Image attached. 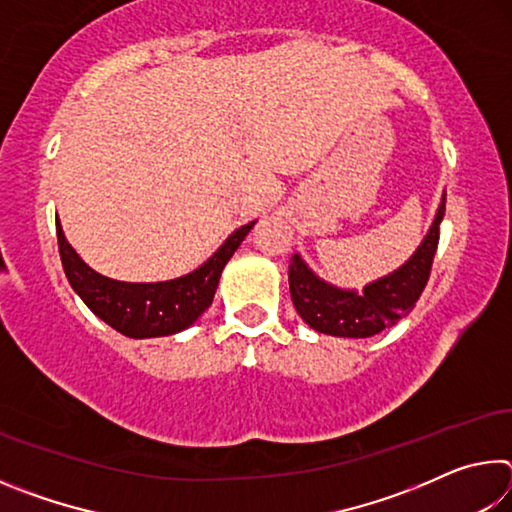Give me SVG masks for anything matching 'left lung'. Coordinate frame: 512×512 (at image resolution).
I'll return each mask as SVG.
<instances>
[{
	"mask_svg": "<svg viewBox=\"0 0 512 512\" xmlns=\"http://www.w3.org/2000/svg\"><path fill=\"white\" fill-rule=\"evenodd\" d=\"M445 216V196L438 207L436 221L429 228L422 246L402 268L381 280L368 284L363 293L343 291L309 271L300 255L291 257L289 289L298 314L316 332L348 339H366L381 329L395 325L415 307L427 287L433 255L440 239V221Z\"/></svg>",
	"mask_w": 512,
	"mask_h": 512,
	"instance_id": "8db88e82",
	"label": "left lung"
}]
</instances>
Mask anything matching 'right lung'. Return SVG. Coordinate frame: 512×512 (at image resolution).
<instances>
[{"mask_svg":"<svg viewBox=\"0 0 512 512\" xmlns=\"http://www.w3.org/2000/svg\"><path fill=\"white\" fill-rule=\"evenodd\" d=\"M253 223L241 225L239 230L223 241V246L196 268L194 273L169 282L133 284L103 277L83 262L67 244L63 228L56 221L58 253L65 275L81 300L119 334L131 339H151V336H169L183 332L198 316L212 305L214 291L219 287L223 266L253 228Z\"/></svg>","mask_w":512,"mask_h":512,"instance_id":"obj_1","label":"right lung"}]
</instances>
